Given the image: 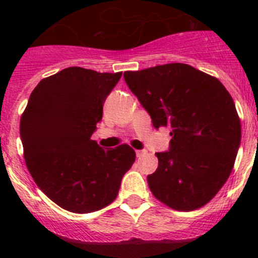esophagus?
I'll return each instance as SVG.
<instances>
[{"label":"esophagus","mask_w":258,"mask_h":258,"mask_svg":"<svg viewBox=\"0 0 258 258\" xmlns=\"http://www.w3.org/2000/svg\"><path fill=\"white\" fill-rule=\"evenodd\" d=\"M136 154H137V157H141L142 155L146 154V151H145V150H137Z\"/></svg>","instance_id":"34e87169"}]
</instances>
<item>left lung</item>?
I'll return each instance as SVG.
<instances>
[{
  "label": "left lung",
  "mask_w": 258,
  "mask_h": 258,
  "mask_svg": "<svg viewBox=\"0 0 258 258\" xmlns=\"http://www.w3.org/2000/svg\"><path fill=\"white\" fill-rule=\"evenodd\" d=\"M125 83L152 118L169 127L170 149L156 152L147 177L159 202L190 212L211 202L234 168L241 127L235 104L216 77L183 63L124 72Z\"/></svg>",
  "instance_id": "obj_1"
}]
</instances>
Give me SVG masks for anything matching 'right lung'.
<instances>
[{"label": "right lung", "mask_w": 258, "mask_h": 258, "mask_svg": "<svg viewBox=\"0 0 258 258\" xmlns=\"http://www.w3.org/2000/svg\"><path fill=\"white\" fill-rule=\"evenodd\" d=\"M122 72L70 67L42 79L31 93L20 138L26 165L40 190L74 213L99 211L116 199L136 152L107 149L92 140L103 103Z\"/></svg>", "instance_id": "add662e5"}]
</instances>
